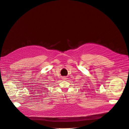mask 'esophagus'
I'll list each match as a JSON object with an SVG mask.
<instances>
[{
	"label": "esophagus",
	"instance_id": "esophagus-1",
	"mask_svg": "<svg viewBox=\"0 0 129 129\" xmlns=\"http://www.w3.org/2000/svg\"><path fill=\"white\" fill-rule=\"evenodd\" d=\"M67 79V77H66V76H63V77H62V79L63 80H66Z\"/></svg>",
	"mask_w": 129,
	"mask_h": 129
}]
</instances>
